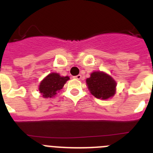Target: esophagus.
Returning a JSON list of instances; mask_svg holds the SVG:
<instances>
[{
	"mask_svg": "<svg viewBox=\"0 0 153 153\" xmlns=\"http://www.w3.org/2000/svg\"><path fill=\"white\" fill-rule=\"evenodd\" d=\"M74 78L76 79H81V78H82V76L81 75H77V76H74Z\"/></svg>",
	"mask_w": 153,
	"mask_h": 153,
	"instance_id": "obj_1",
	"label": "esophagus"
}]
</instances>
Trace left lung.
Returning a JSON list of instances; mask_svg holds the SVG:
<instances>
[{
  "mask_svg": "<svg viewBox=\"0 0 153 153\" xmlns=\"http://www.w3.org/2000/svg\"><path fill=\"white\" fill-rule=\"evenodd\" d=\"M86 83L92 95L101 100L111 98L117 90V82L111 76L102 71L92 73Z\"/></svg>",
  "mask_w": 153,
  "mask_h": 153,
  "instance_id": "1",
  "label": "left lung"
}]
</instances>
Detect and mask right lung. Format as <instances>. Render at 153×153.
Returning a JSON list of instances; mask_svg holds the SVG:
<instances>
[{
	"label": "right lung",
	"instance_id": "obj_1",
	"mask_svg": "<svg viewBox=\"0 0 153 153\" xmlns=\"http://www.w3.org/2000/svg\"><path fill=\"white\" fill-rule=\"evenodd\" d=\"M69 76H61L57 73H51L41 80L39 85V91L44 98L54 97L63 87Z\"/></svg>",
	"mask_w": 153,
	"mask_h": 153
}]
</instances>
